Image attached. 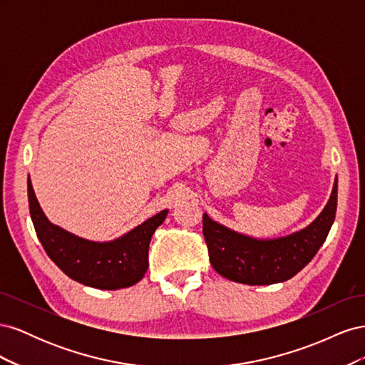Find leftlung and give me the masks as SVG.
<instances>
[{"mask_svg":"<svg viewBox=\"0 0 365 365\" xmlns=\"http://www.w3.org/2000/svg\"><path fill=\"white\" fill-rule=\"evenodd\" d=\"M335 178L323 212L312 224L277 239H254L202 216V233L212 267L222 277L244 284H272L289 280L314 259L324 244L336 213Z\"/></svg>","mask_w":365,"mask_h":365,"instance_id":"8db88e82","label":"left lung"}]
</instances>
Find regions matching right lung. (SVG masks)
<instances>
[{"label": "right lung", "instance_id": "add662e5", "mask_svg": "<svg viewBox=\"0 0 365 365\" xmlns=\"http://www.w3.org/2000/svg\"><path fill=\"white\" fill-rule=\"evenodd\" d=\"M29 208L38 239L48 257L70 279L97 289H120L138 283L149 268L152 235L164 222L169 210L149 217L129 233L111 242H93L51 224L27 180Z\"/></svg>", "mask_w": 365, "mask_h": 365}]
</instances>
